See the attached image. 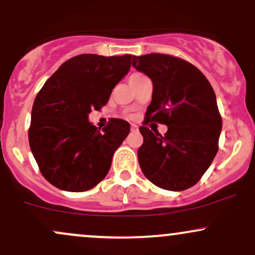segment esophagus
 Instances as JSON below:
<instances>
[{"mask_svg": "<svg viewBox=\"0 0 255 255\" xmlns=\"http://www.w3.org/2000/svg\"><path fill=\"white\" fill-rule=\"evenodd\" d=\"M131 131H132V132H137V131H138V127H137V125H131Z\"/></svg>", "mask_w": 255, "mask_h": 255, "instance_id": "34e87169", "label": "esophagus"}]
</instances>
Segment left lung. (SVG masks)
Listing matches in <instances>:
<instances>
[{"label":"left lung","instance_id":"1","mask_svg":"<svg viewBox=\"0 0 255 255\" xmlns=\"http://www.w3.org/2000/svg\"><path fill=\"white\" fill-rule=\"evenodd\" d=\"M132 65L152 81L151 103L139 128L143 144L138 162L157 187L184 191L200 180L216 156L222 118L216 95L198 68L163 53L133 56ZM149 121L166 124L164 136L152 133Z\"/></svg>","mask_w":255,"mask_h":255}]
</instances>
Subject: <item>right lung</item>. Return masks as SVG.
<instances>
[{
  "mask_svg": "<svg viewBox=\"0 0 255 255\" xmlns=\"http://www.w3.org/2000/svg\"><path fill=\"white\" fill-rule=\"evenodd\" d=\"M131 55L75 56L45 82L32 107L28 140L39 169L63 191L83 192L109 173L117 148L130 132L123 119L100 131L88 121L100 111L131 67Z\"/></svg>",
  "mask_w": 255,
  "mask_h": 255,
  "instance_id": "1",
  "label": "right lung"
}]
</instances>
